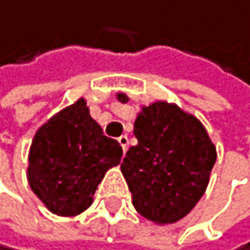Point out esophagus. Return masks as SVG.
I'll return each mask as SVG.
<instances>
[{
    "instance_id": "34e87169",
    "label": "esophagus",
    "mask_w": 250,
    "mask_h": 250,
    "mask_svg": "<svg viewBox=\"0 0 250 250\" xmlns=\"http://www.w3.org/2000/svg\"><path fill=\"white\" fill-rule=\"evenodd\" d=\"M118 142H120L123 151H124V153H126V151H127V146H129V137H127V135H121V137H118Z\"/></svg>"
}]
</instances>
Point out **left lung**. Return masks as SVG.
Segmentation results:
<instances>
[{"mask_svg":"<svg viewBox=\"0 0 250 250\" xmlns=\"http://www.w3.org/2000/svg\"><path fill=\"white\" fill-rule=\"evenodd\" d=\"M118 99L127 102L124 94ZM134 135L138 143L121 164L132 205L156 224L180 221L205 194L216 162L214 145L197 118L167 102L143 107Z\"/></svg>","mask_w":250,"mask_h":250,"instance_id":"1","label":"left lung"}]
</instances>
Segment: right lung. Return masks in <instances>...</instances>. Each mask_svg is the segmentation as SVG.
<instances>
[{
	"instance_id": "obj_1",
	"label": "right lung",
	"mask_w": 250,
	"mask_h": 250,
	"mask_svg": "<svg viewBox=\"0 0 250 250\" xmlns=\"http://www.w3.org/2000/svg\"><path fill=\"white\" fill-rule=\"evenodd\" d=\"M121 156V145L104 135L85 99H79L36 132L28 183L52 212L77 216L93 203L105 171L120 164Z\"/></svg>"
}]
</instances>
